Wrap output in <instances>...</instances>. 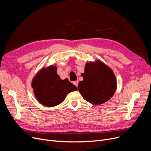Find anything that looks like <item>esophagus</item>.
<instances>
[{
	"label": "esophagus",
	"mask_w": 151,
	"mask_h": 151,
	"mask_svg": "<svg viewBox=\"0 0 151 151\" xmlns=\"http://www.w3.org/2000/svg\"><path fill=\"white\" fill-rule=\"evenodd\" d=\"M73 84L77 87L78 86V81H75V82H73Z\"/></svg>",
	"instance_id": "esophagus-1"
}]
</instances>
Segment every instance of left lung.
Segmentation results:
<instances>
[{
	"mask_svg": "<svg viewBox=\"0 0 151 151\" xmlns=\"http://www.w3.org/2000/svg\"><path fill=\"white\" fill-rule=\"evenodd\" d=\"M83 81L78 90L83 99L93 105H101L109 100L117 89V81L113 71L102 61L87 62Z\"/></svg>",
	"mask_w": 151,
	"mask_h": 151,
	"instance_id": "8db88e82",
	"label": "left lung"
}]
</instances>
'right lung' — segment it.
<instances>
[{"label": "right lung", "mask_w": 151, "mask_h": 151, "mask_svg": "<svg viewBox=\"0 0 151 151\" xmlns=\"http://www.w3.org/2000/svg\"><path fill=\"white\" fill-rule=\"evenodd\" d=\"M57 70V67L54 65L43 67L32 81L34 96L43 106H57L63 101L68 93L77 91L76 87L69 82L67 78L60 79Z\"/></svg>", "instance_id": "1"}]
</instances>
